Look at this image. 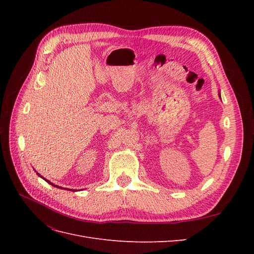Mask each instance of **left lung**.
Returning <instances> with one entry per match:
<instances>
[{"mask_svg":"<svg viewBox=\"0 0 254 254\" xmlns=\"http://www.w3.org/2000/svg\"><path fill=\"white\" fill-rule=\"evenodd\" d=\"M219 96H220V93H219Z\"/></svg>","mask_w":254,"mask_h":254,"instance_id":"left-lung-1","label":"left lung"}]
</instances>
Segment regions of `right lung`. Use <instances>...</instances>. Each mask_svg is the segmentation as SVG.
<instances>
[{
  "mask_svg": "<svg viewBox=\"0 0 254 254\" xmlns=\"http://www.w3.org/2000/svg\"><path fill=\"white\" fill-rule=\"evenodd\" d=\"M37 174H38V173H37ZM38 176H40V175H39V174H38ZM40 177H41V178H43V177H42V176H40ZM43 179H44V178H43ZM44 180H45V181H47V182H48V183H50V184H52V186H54V187H56V188H59V187H58V186H55V184H53V183H52V182H51V181H49V180H47V179H44ZM59 189H61V188H59ZM64 190H65V189H64ZM66 190H67V189H66Z\"/></svg>",
  "mask_w": 254,
  "mask_h": 254,
  "instance_id": "1",
  "label": "right lung"
}]
</instances>
